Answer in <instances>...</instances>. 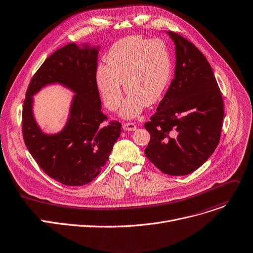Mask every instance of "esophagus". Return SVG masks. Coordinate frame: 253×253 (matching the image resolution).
<instances>
[{"instance_id":"34e87169","label":"esophagus","mask_w":253,"mask_h":253,"mask_svg":"<svg viewBox=\"0 0 253 253\" xmlns=\"http://www.w3.org/2000/svg\"><path fill=\"white\" fill-rule=\"evenodd\" d=\"M123 129L126 131H134V130H136V125L134 123L127 122V123L123 124Z\"/></svg>"}]
</instances>
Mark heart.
Returning a JSON list of instances; mask_svg holds the SVG:
<instances>
[{
  "label": "heart",
  "instance_id": "obj_1",
  "mask_svg": "<svg viewBox=\"0 0 253 253\" xmlns=\"http://www.w3.org/2000/svg\"><path fill=\"white\" fill-rule=\"evenodd\" d=\"M107 65L99 64L94 73L96 87L106 107H120L124 90L129 95L121 114L125 118L138 116L143 107H150L162 98L171 75V58L161 41L128 37L111 46Z\"/></svg>",
  "mask_w": 253,
  "mask_h": 253
}]
</instances>
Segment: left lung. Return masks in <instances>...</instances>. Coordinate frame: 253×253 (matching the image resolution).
<instances>
[{
  "mask_svg": "<svg viewBox=\"0 0 253 253\" xmlns=\"http://www.w3.org/2000/svg\"><path fill=\"white\" fill-rule=\"evenodd\" d=\"M176 49L175 77L144 127L146 158L163 173L188 175L207 162L220 142L224 102L212 69L187 39L168 31Z\"/></svg>",
  "mask_w": 253,
  "mask_h": 253,
  "instance_id": "1",
  "label": "left lung"
}]
</instances>
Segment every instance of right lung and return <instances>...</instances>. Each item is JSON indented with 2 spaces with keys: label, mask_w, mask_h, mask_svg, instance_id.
<instances>
[{
  "label": "right lung",
  "mask_w": 253,
  "mask_h": 253,
  "mask_svg": "<svg viewBox=\"0 0 253 253\" xmlns=\"http://www.w3.org/2000/svg\"><path fill=\"white\" fill-rule=\"evenodd\" d=\"M98 47L71 42L57 49L30 80L22 110L25 145L41 169L52 179L69 186L91 182L109 161L113 145L121 134V123L108 122L100 111L94 73ZM50 83L73 90L69 121L57 134H44L32 113V95Z\"/></svg>",
  "instance_id": "obj_1"
}]
</instances>
